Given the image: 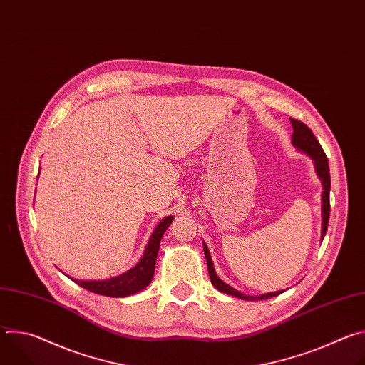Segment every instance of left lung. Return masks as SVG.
I'll return each mask as SVG.
<instances>
[{"label": "left lung", "mask_w": 365, "mask_h": 365, "mask_svg": "<svg viewBox=\"0 0 365 365\" xmlns=\"http://www.w3.org/2000/svg\"><path fill=\"white\" fill-rule=\"evenodd\" d=\"M292 125H293V135H292V143L294 147H297L299 150L304 151L306 154H309L312 159L315 162L317 166V173L319 176V179L322 180L324 185V193H322V217H324V224H322V240L327 234V228H328V222H329V212H331V203H329V190H331V176H329V165H328V158L322 148V145L319 144V141L317 140V137L312 133V130L303 124L302 121H297L294 118H290ZM203 251H205V257H206V263H207V273H210V279L211 283L222 293L240 297L242 300H263V299H270L274 296H279L282 292H273V293H267V294H262V296H248V294H242L238 290L232 289L231 286H228L227 283H224L215 273L214 270V264L211 259V254L210 250H207L206 244H203Z\"/></svg>", "instance_id": "left-lung-1"}]
</instances>
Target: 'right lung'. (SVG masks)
<instances>
[{
    "mask_svg": "<svg viewBox=\"0 0 365 365\" xmlns=\"http://www.w3.org/2000/svg\"><path fill=\"white\" fill-rule=\"evenodd\" d=\"M172 221H173V217H168L158 227H155L154 232L148 240V244L145 247L144 255L140 259V263L131 270H128L127 273L121 274L120 277L106 280V282H81L73 279L72 280L89 292H93L102 296H110V297H124V296H130L133 293L140 292L141 289L148 286L153 279L155 258H158V252L160 247V240L165 231L172 224Z\"/></svg>",
    "mask_w": 365,
    "mask_h": 365,
    "instance_id": "1",
    "label": "right lung"
}]
</instances>
